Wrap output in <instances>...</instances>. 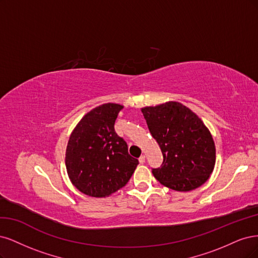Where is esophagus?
Here are the masks:
<instances>
[{
	"label": "esophagus",
	"mask_w": 258,
	"mask_h": 258,
	"mask_svg": "<svg viewBox=\"0 0 258 258\" xmlns=\"http://www.w3.org/2000/svg\"><path fill=\"white\" fill-rule=\"evenodd\" d=\"M139 163H140V164H145V163H146V156H145V155H141V156L139 157Z\"/></svg>",
	"instance_id": "esophagus-1"
}]
</instances>
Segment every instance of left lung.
<instances>
[{"instance_id":"8db88e82","label":"left lung","mask_w":258,"mask_h":258,"mask_svg":"<svg viewBox=\"0 0 258 258\" xmlns=\"http://www.w3.org/2000/svg\"><path fill=\"white\" fill-rule=\"evenodd\" d=\"M141 111L163 154L160 167L152 168L155 179L179 192L203 185L215 164L213 139L203 121L177 102L146 107Z\"/></svg>"}]
</instances>
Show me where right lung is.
<instances>
[{
  "label": "right lung",
  "mask_w": 258,
  "mask_h": 258,
  "mask_svg": "<svg viewBox=\"0 0 258 258\" xmlns=\"http://www.w3.org/2000/svg\"><path fill=\"white\" fill-rule=\"evenodd\" d=\"M123 106L94 108L75 127L66 148L65 164L72 183L81 193L106 197L125 185L139 164L125 141L114 132Z\"/></svg>",
  "instance_id": "obj_1"
}]
</instances>
